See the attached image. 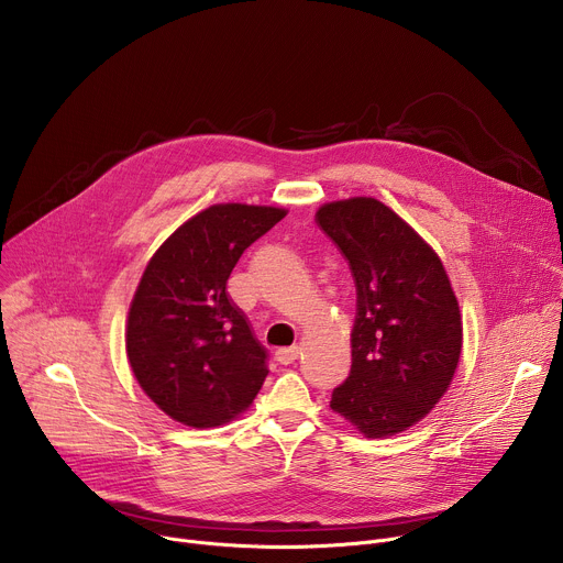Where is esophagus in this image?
<instances>
[{"label":"esophagus","instance_id":"1","mask_svg":"<svg viewBox=\"0 0 563 563\" xmlns=\"http://www.w3.org/2000/svg\"><path fill=\"white\" fill-rule=\"evenodd\" d=\"M298 354H300V347H298V345L283 347V350L276 352V361H278L280 365H289V363H294V361L298 358Z\"/></svg>","mask_w":563,"mask_h":563}]
</instances>
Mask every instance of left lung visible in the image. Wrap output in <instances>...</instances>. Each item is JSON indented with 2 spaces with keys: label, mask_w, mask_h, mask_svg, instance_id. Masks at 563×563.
Returning <instances> with one entry per match:
<instances>
[{
  "label": "left lung",
  "mask_w": 563,
  "mask_h": 563,
  "mask_svg": "<svg viewBox=\"0 0 563 563\" xmlns=\"http://www.w3.org/2000/svg\"><path fill=\"white\" fill-rule=\"evenodd\" d=\"M316 222L356 285L352 369L330 408L367 439L421 421L450 387L463 323L437 252L376 198L328 202Z\"/></svg>",
  "instance_id": "1"
}]
</instances>
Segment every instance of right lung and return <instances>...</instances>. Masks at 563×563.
<instances>
[{
	"label": "right lung",
	"mask_w": 563,
	"mask_h": 563,
	"mask_svg": "<svg viewBox=\"0 0 563 563\" xmlns=\"http://www.w3.org/2000/svg\"><path fill=\"white\" fill-rule=\"evenodd\" d=\"M285 209L213 205L178 227L148 261L126 320V356L153 404L189 428L243 415L269 369L247 316L227 294L243 252Z\"/></svg>",
	"instance_id": "add662e5"
}]
</instances>
